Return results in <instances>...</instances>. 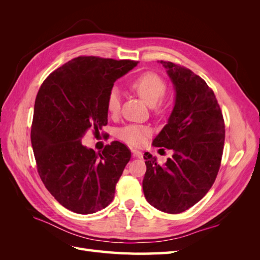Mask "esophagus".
Returning <instances> with one entry per match:
<instances>
[{
	"label": "esophagus",
	"mask_w": 260,
	"mask_h": 260,
	"mask_svg": "<svg viewBox=\"0 0 260 260\" xmlns=\"http://www.w3.org/2000/svg\"><path fill=\"white\" fill-rule=\"evenodd\" d=\"M132 155L135 157H138V158H142L143 157V153L140 152V151H137V149H132Z\"/></svg>",
	"instance_id": "34e87169"
}]
</instances>
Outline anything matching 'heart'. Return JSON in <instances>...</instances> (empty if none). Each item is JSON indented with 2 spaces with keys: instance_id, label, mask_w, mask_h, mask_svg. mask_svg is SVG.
I'll list each match as a JSON object with an SVG mask.
<instances>
[{
  "instance_id": "1",
  "label": "heart",
  "mask_w": 260,
  "mask_h": 260,
  "mask_svg": "<svg viewBox=\"0 0 260 260\" xmlns=\"http://www.w3.org/2000/svg\"><path fill=\"white\" fill-rule=\"evenodd\" d=\"M129 86L147 105L154 107L156 114L165 115L169 112L171 102L164 96L167 92V83L160 76L154 73H144L133 79ZM120 107V94L113 89L108 93L106 100L107 112L116 116L119 114ZM151 135V127L145 124H128L118 131V138L135 147L143 146Z\"/></svg>"
}]
</instances>
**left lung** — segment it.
<instances>
[{
	"label": "left lung",
	"instance_id": "1",
	"mask_svg": "<svg viewBox=\"0 0 260 260\" xmlns=\"http://www.w3.org/2000/svg\"><path fill=\"white\" fill-rule=\"evenodd\" d=\"M176 89L168 123L153 145L174 151L160 166L145 153L143 192L155 208L180 214L194 206L214 184L221 165L225 127L212 89L191 69L160 60ZM164 149V148H161Z\"/></svg>",
	"mask_w": 260,
	"mask_h": 260
}]
</instances>
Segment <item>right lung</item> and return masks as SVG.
Here are the masks:
<instances>
[{"mask_svg":"<svg viewBox=\"0 0 260 260\" xmlns=\"http://www.w3.org/2000/svg\"><path fill=\"white\" fill-rule=\"evenodd\" d=\"M137 64L79 56L54 70L39 89L31 124L38 174L54 199L77 214L108 206L130 160L129 147L118 141L99 154L81 141L86 132L98 135L107 124L108 93Z\"/></svg>","mask_w":260,"mask_h":260,"instance_id":"right-lung-1","label":"right lung"}]
</instances>
